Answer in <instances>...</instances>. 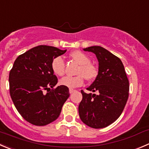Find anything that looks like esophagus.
<instances>
[{
	"label": "esophagus",
	"mask_w": 149,
	"mask_h": 149,
	"mask_svg": "<svg viewBox=\"0 0 149 149\" xmlns=\"http://www.w3.org/2000/svg\"><path fill=\"white\" fill-rule=\"evenodd\" d=\"M75 91H76V90H74V89H69V93H70V94H73V92H75Z\"/></svg>",
	"instance_id": "obj_1"
}]
</instances>
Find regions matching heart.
<instances>
[{"label": "heart", "instance_id": "1", "mask_svg": "<svg viewBox=\"0 0 149 149\" xmlns=\"http://www.w3.org/2000/svg\"><path fill=\"white\" fill-rule=\"evenodd\" d=\"M70 57L79 64V67L76 70V76H65L60 80L62 86L68 88L78 87L83 84L84 77L86 80L91 81L95 79L97 74V69L90 63L89 57L80 51H73L70 53ZM52 70L57 76H63L65 73V63L60 57H55L52 62Z\"/></svg>", "mask_w": 149, "mask_h": 149}]
</instances>
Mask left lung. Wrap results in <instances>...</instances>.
<instances>
[{
    "label": "left lung",
    "mask_w": 149,
    "mask_h": 149,
    "mask_svg": "<svg viewBox=\"0 0 149 149\" xmlns=\"http://www.w3.org/2000/svg\"><path fill=\"white\" fill-rule=\"evenodd\" d=\"M84 51L90 52L98 60V74L79 105L80 119L90 127L100 129L114 122L122 114L129 97V81L120 59L103 47L93 46Z\"/></svg>",
    "instance_id": "obj_1"
}]
</instances>
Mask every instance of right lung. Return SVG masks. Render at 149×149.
Instances as JSON below:
<instances>
[{
    "label": "right lung",
    "instance_id": "add662e5",
    "mask_svg": "<svg viewBox=\"0 0 149 149\" xmlns=\"http://www.w3.org/2000/svg\"><path fill=\"white\" fill-rule=\"evenodd\" d=\"M66 51L41 45L14 61L8 77L10 95L20 115L32 125L44 126L56 120L70 96L66 86L53 89L57 78L51 66L52 60Z\"/></svg>",
    "mask_w": 149,
    "mask_h": 149
}]
</instances>
